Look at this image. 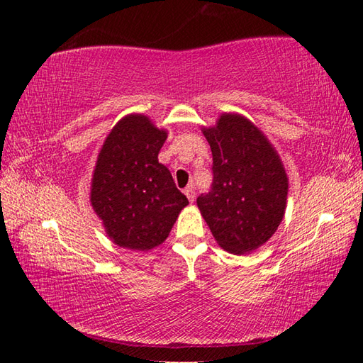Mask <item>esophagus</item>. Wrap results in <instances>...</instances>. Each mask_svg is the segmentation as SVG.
Listing matches in <instances>:
<instances>
[{
  "instance_id": "obj_1",
  "label": "esophagus",
  "mask_w": 363,
  "mask_h": 363,
  "mask_svg": "<svg viewBox=\"0 0 363 363\" xmlns=\"http://www.w3.org/2000/svg\"><path fill=\"white\" fill-rule=\"evenodd\" d=\"M184 194H186V196L189 198V201H191V203L195 201V187L194 186L186 187V190H184Z\"/></svg>"
}]
</instances>
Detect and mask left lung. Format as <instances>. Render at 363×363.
<instances>
[{"instance_id":"8db88e82","label":"left lung","mask_w":363,"mask_h":363,"mask_svg":"<svg viewBox=\"0 0 363 363\" xmlns=\"http://www.w3.org/2000/svg\"><path fill=\"white\" fill-rule=\"evenodd\" d=\"M212 150L213 182L196 204L215 240L233 254L260 248L285 213L289 177L264 133L238 113L203 128Z\"/></svg>"}]
</instances>
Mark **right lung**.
<instances>
[{"instance_id":"right-lung-1","label":"right lung","mask_w":363,"mask_h":363,"mask_svg":"<svg viewBox=\"0 0 363 363\" xmlns=\"http://www.w3.org/2000/svg\"><path fill=\"white\" fill-rule=\"evenodd\" d=\"M165 140V129L130 113L112 128L98 154L90 203L107 237L121 248L148 251L164 243L189 204L169 169L159 164Z\"/></svg>"}]
</instances>
